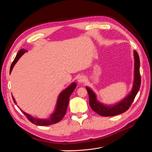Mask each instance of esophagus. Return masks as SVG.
I'll list each match as a JSON object with an SVG mask.
<instances>
[{"label":"esophagus","mask_w":152,"mask_h":152,"mask_svg":"<svg viewBox=\"0 0 152 152\" xmlns=\"http://www.w3.org/2000/svg\"><path fill=\"white\" fill-rule=\"evenodd\" d=\"M85 80V77L84 76H79V77H78V79H77V81H78V82L80 83H83Z\"/></svg>","instance_id":"1"}]
</instances>
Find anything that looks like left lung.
Returning <instances> with one entry per match:
<instances>
[{
  "label": "left lung",
  "mask_w": 152,
  "mask_h": 152,
  "mask_svg": "<svg viewBox=\"0 0 152 152\" xmlns=\"http://www.w3.org/2000/svg\"><path fill=\"white\" fill-rule=\"evenodd\" d=\"M134 79L132 88L126 97L114 104H105L100 102L97 99V95L88 86H86L89 96L90 105L92 110L99 115L104 117L115 116L126 112L132 103L137 94L141 85V76L140 73V62L139 55L137 51L134 50Z\"/></svg>",
  "instance_id": "1"
}]
</instances>
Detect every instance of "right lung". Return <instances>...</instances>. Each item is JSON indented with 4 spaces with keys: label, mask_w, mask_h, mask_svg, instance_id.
Returning a JSON list of instances; mask_svg holds the SVG:
<instances>
[{
    "label": "right lung",
    "mask_w": 152,
    "mask_h": 152,
    "mask_svg": "<svg viewBox=\"0 0 152 152\" xmlns=\"http://www.w3.org/2000/svg\"><path fill=\"white\" fill-rule=\"evenodd\" d=\"M26 52H28L27 50H25L23 49H21L19 50V52L17 53L14 61L12 62L11 68H10V73H11L13 67H14L15 64L17 63V62L18 61V59L20 58V57L22 56L24 53ZM76 83L73 82L69 86L64 90L62 91L61 92L59 95L58 96L56 104L55 107L54 111L52 114H51L49 118H35L32 117L31 115L28 114V113L24 112L22 110H20V111L23 113V114L28 118V119L33 124L37 125V126H49L53 124H55L59 121L62 120V118L64 117L66 113V111L67 109V106L69 104V98L71 96V94L74 91L76 87ZM12 100L14 102V103L16 104L17 102L12 95Z\"/></svg>",
    "instance_id": "add662e5"
}]
</instances>
